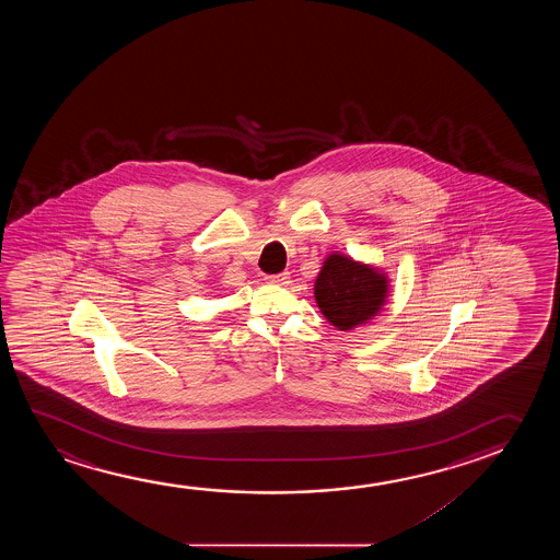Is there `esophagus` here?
Wrapping results in <instances>:
<instances>
[{
  "label": "esophagus",
  "instance_id": "34e87169",
  "mask_svg": "<svg viewBox=\"0 0 560 560\" xmlns=\"http://www.w3.org/2000/svg\"><path fill=\"white\" fill-rule=\"evenodd\" d=\"M289 279H291V276H289V271H283V273H277V276L266 277V281H268V283L271 284L289 283Z\"/></svg>",
  "mask_w": 560,
  "mask_h": 560
}]
</instances>
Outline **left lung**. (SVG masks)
Here are the masks:
<instances>
[{"label":"left lung","instance_id":"8db88e82","mask_svg":"<svg viewBox=\"0 0 560 560\" xmlns=\"http://www.w3.org/2000/svg\"><path fill=\"white\" fill-rule=\"evenodd\" d=\"M314 299L335 329H358L373 322L388 304L390 277L378 266L330 253L315 277Z\"/></svg>","mask_w":560,"mask_h":560}]
</instances>
